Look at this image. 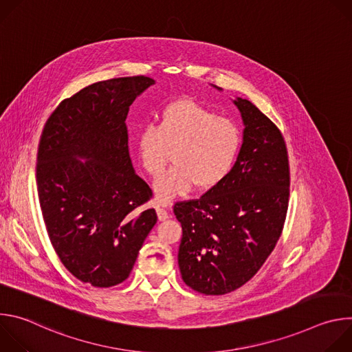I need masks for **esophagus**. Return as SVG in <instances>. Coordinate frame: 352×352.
I'll return each mask as SVG.
<instances>
[{
  "mask_svg": "<svg viewBox=\"0 0 352 352\" xmlns=\"http://www.w3.org/2000/svg\"><path fill=\"white\" fill-rule=\"evenodd\" d=\"M156 212H157V216H159V220H160V221H164V220H167V219L170 217L168 212H167L164 208H162V206H157V208H156Z\"/></svg>",
  "mask_w": 352,
  "mask_h": 352,
  "instance_id": "1",
  "label": "esophagus"
}]
</instances>
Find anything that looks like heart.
Wrapping results in <instances>:
<instances>
[{
  "instance_id": "1",
  "label": "heart",
  "mask_w": 352,
  "mask_h": 352,
  "mask_svg": "<svg viewBox=\"0 0 352 352\" xmlns=\"http://www.w3.org/2000/svg\"><path fill=\"white\" fill-rule=\"evenodd\" d=\"M238 125L192 100H179L164 109L159 125L147 124L138 135V153L144 171L157 178L170 162L174 163L156 184L163 204L185 195L196 185L210 189L231 173L239 148Z\"/></svg>"
}]
</instances>
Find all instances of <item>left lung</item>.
<instances>
[{"label": "left lung", "mask_w": 352, "mask_h": 352, "mask_svg": "<svg viewBox=\"0 0 352 352\" xmlns=\"http://www.w3.org/2000/svg\"><path fill=\"white\" fill-rule=\"evenodd\" d=\"M234 104L245 128L231 173L199 199L174 205L182 227V280L206 295L228 294L259 272L288 209L289 166L280 129L249 100L236 97Z\"/></svg>", "instance_id": "8db88e82"}]
</instances>
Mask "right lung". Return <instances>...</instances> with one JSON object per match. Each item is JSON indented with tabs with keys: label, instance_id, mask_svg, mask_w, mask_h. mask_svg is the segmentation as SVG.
Instances as JSON below:
<instances>
[{
	"label": "right lung",
	"instance_id": "obj_1",
	"mask_svg": "<svg viewBox=\"0 0 352 352\" xmlns=\"http://www.w3.org/2000/svg\"><path fill=\"white\" fill-rule=\"evenodd\" d=\"M152 85L143 75L93 83L63 100L41 132L36 179L47 234L63 265L93 287L126 280L157 223L155 209H142L153 193L135 174L125 125Z\"/></svg>",
	"mask_w": 352,
	"mask_h": 352
}]
</instances>
